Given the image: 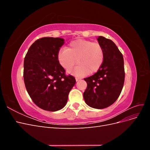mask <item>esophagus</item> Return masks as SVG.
Returning a JSON list of instances; mask_svg holds the SVG:
<instances>
[{"instance_id":"obj_1","label":"esophagus","mask_w":150,"mask_h":150,"mask_svg":"<svg viewBox=\"0 0 150 150\" xmlns=\"http://www.w3.org/2000/svg\"><path fill=\"white\" fill-rule=\"evenodd\" d=\"M79 79H81V78H78V77H76V81H78Z\"/></svg>"}]
</instances>
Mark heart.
<instances>
[{"instance_id": "obj_1", "label": "heart", "mask_w": 150, "mask_h": 150, "mask_svg": "<svg viewBox=\"0 0 150 150\" xmlns=\"http://www.w3.org/2000/svg\"><path fill=\"white\" fill-rule=\"evenodd\" d=\"M104 59L103 47L98 42L82 39L71 42L67 49H62L57 53L60 65L69 70L78 63L79 65L69 72L78 76H83L96 72L100 69Z\"/></svg>"}]
</instances>
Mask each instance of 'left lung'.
Wrapping results in <instances>:
<instances>
[{
    "instance_id": "left-lung-1",
    "label": "left lung",
    "mask_w": 150,
    "mask_h": 150,
    "mask_svg": "<svg viewBox=\"0 0 150 150\" xmlns=\"http://www.w3.org/2000/svg\"><path fill=\"white\" fill-rule=\"evenodd\" d=\"M98 40L104 50V62L96 73L84 79L88 86L83 96L90 107L104 109L112 105L121 93L125 76L124 59L111 40L99 36Z\"/></svg>"
}]
</instances>
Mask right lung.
Segmentation results:
<instances>
[{
    "label": "right lung",
    "mask_w": 150,
    "mask_h": 150,
    "mask_svg": "<svg viewBox=\"0 0 150 150\" xmlns=\"http://www.w3.org/2000/svg\"><path fill=\"white\" fill-rule=\"evenodd\" d=\"M64 44L62 38H40L31 45L24 58L26 89L33 101L44 110L56 111L64 108L76 83L74 77L66 75L57 60Z\"/></svg>",
    "instance_id": "obj_1"
}]
</instances>
